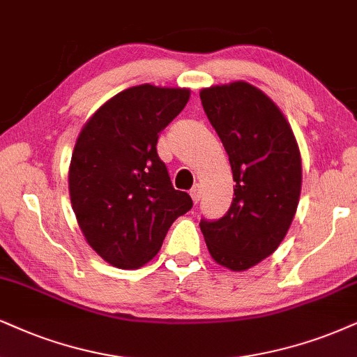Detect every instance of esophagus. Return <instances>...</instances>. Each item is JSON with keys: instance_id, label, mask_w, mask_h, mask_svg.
Here are the masks:
<instances>
[{"instance_id": "34e87169", "label": "esophagus", "mask_w": 357, "mask_h": 357, "mask_svg": "<svg viewBox=\"0 0 357 357\" xmlns=\"http://www.w3.org/2000/svg\"><path fill=\"white\" fill-rule=\"evenodd\" d=\"M190 195H192V199H193V202H199L200 200V197H202V187L199 185V183H195V185H193L192 188H190Z\"/></svg>"}]
</instances>
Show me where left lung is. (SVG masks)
I'll return each instance as SVG.
<instances>
[{"label": "left lung", "mask_w": 357, "mask_h": 357, "mask_svg": "<svg viewBox=\"0 0 357 357\" xmlns=\"http://www.w3.org/2000/svg\"><path fill=\"white\" fill-rule=\"evenodd\" d=\"M210 124L230 158L233 202L218 220H200L218 265L243 271L278 248L296 213L301 157L291 127L276 104L248 82L200 92Z\"/></svg>", "instance_id": "1"}]
</instances>
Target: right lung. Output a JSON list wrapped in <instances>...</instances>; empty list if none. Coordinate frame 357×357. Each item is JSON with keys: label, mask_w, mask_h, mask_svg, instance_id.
Returning a JSON list of instances; mask_svg holds the SVG:
<instances>
[{"label": "right lung", "mask_w": 357, "mask_h": 357, "mask_svg": "<svg viewBox=\"0 0 357 357\" xmlns=\"http://www.w3.org/2000/svg\"><path fill=\"white\" fill-rule=\"evenodd\" d=\"M188 89L142 84L119 92L79 134L69 193L87 243L112 266L132 270L160 250L167 231L192 208L157 153L158 134L182 112Z\"/></svg>", "instance_id": "right-lung-1"}]
</instances>
